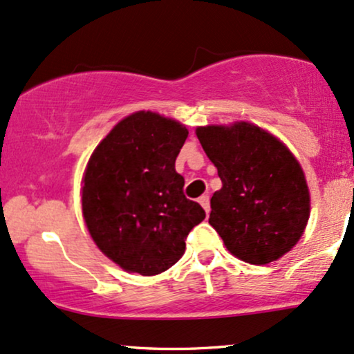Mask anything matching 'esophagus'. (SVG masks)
Segmentation results:
<instances>
[{"mask_svg": "<svg viewBox=\"0 0 354 354\" xmlns=\"http://www.w3.org/2000/svg\"><path fill=\"white\" fill-rule=\"evenodd\" d=\"M198 202L203 207L205 213H207V215H208V213H210V197H208V195H203V197L198 198Z\"/></svg>", "mask_w": 354, "mask_h": 354, "instance_id": "esophagus-1", "label": "esophagus"}]
</instances>
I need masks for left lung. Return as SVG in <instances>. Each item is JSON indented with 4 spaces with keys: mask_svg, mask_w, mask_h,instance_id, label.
Listing matches in <instances>:
<instances>
[{
    "mask_svg": "<svg viewBox=\"0 0 354 354\" xmlns=\"http://www.w3.org/2000/svg\"><path fill=\"white\" fill-rule=\"evenodd\" d=\"M197 138L221 178L210 223L226 250L250 264L277 261L297 244L310 216V194L299 160L259 126H202Z\"/></svg>",
    "mask_w": 354,
    "mask_h": 354,
    "instance_id": "8db88e82",
    "label": "left lung"
}]
</instances>
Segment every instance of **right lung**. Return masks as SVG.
<instances>
[{
  "mask_svg": "<svg viewBox=\"0 0 354 354\" xmlns=\"http://www.w3.org/2000/svg\"><path fill=\"white\" fill-rule=\"evenodd\" d=\"M189 131L138 111L121 120L86 164L82 210L100 251L128 272L156 276L184 256L205 210L184 195L176 159Z\"/></svg>",
  "mask_w": 354,
  "mask_h": 354,
  "instance_id": "add662e5",
  "label": "right lung"
}]
</instances>
